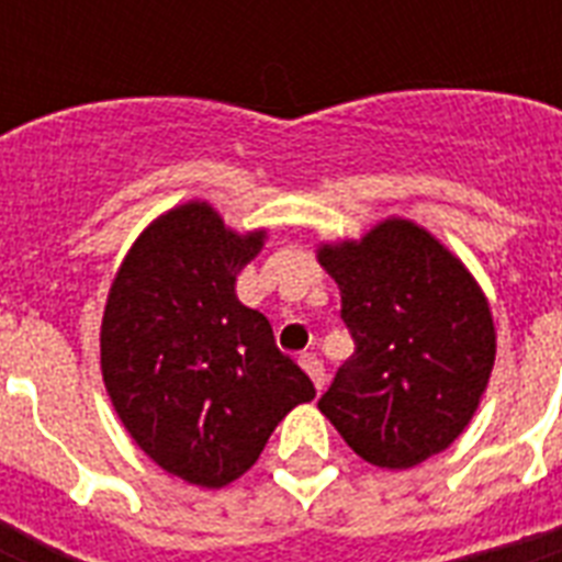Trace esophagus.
Returning <instances> with one entry per match:
<instances>
[{
    "mask_svg": "<svg viewBox=\"0 0 562 562\" xmlns=\"http://www.w3.org/2000/svg\"><path fill=\"white\" fill-rule=\"evenodd\" d=\"M300 368L306 370L308 379L315 382V387L321 391L326 382V370H324V361L317 359V356H312V352H306V356H300Z\"/></svg>",
    "mask_w": 562,
    "mask_h": 562,
    "instance_id": "obj_1",
    "label": "esophagus"
}]
</instances>
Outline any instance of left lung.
I'll return each instance as SVG.
<instances>
[{
    "label": "left lung",
    "instance_id": "8db88e82",
    "mask_svg": "<svg viewBox=\"0 0 562 562\" xmlns=\"http://www.w3.org/2000/svg\"><path fill=\"white\" fill-rule=\"evenodd\" d=\"M356 352L317 408L352 452L408 470L470 426L496 361L490 303L463 262L408 218L317 247Z\"/></svg>",
    "mask_w": 562,
    "mask_h": 562
}]
</instances>
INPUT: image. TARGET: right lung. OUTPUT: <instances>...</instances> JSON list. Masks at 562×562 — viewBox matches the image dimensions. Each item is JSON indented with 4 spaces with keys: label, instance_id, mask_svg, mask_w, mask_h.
Wrapping results in <instances>:
<instances>
[{
    "label": "right lung",
    "instance_id": "1",
    "mask_svg": "<svg viewBox=\"0 0 562 562\" xmlns=\"http://www.w3.org/2000/svg\"><path fill=\"white\" fill-rule=\"evenodd\" d=\"M206 201L151 221L127 250L101 317V375L122 426L171 475L218 490L245 475L315 384L282 356L236 277L265 245Z\"/></svg>",
    "mask_w": 562,
    "mask_h": 562
}]
</instances>
